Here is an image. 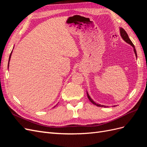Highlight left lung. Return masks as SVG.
I'll return each instance as SVG.
<instances>
[{
    "label": "left lung",
    "instance_id": "1",
    "mask_svg": "<svg viewBox=\"0 0 147 147\" xmlns=\"http://www.w3.org/2000/svg\"><path fill=\"white\" fill-rule=\"evenodd\" d=\"M119 30H120V34H121V37H122V38H123V39L125 41L126 43H127L129 44V45H131L133 47V48H134V53H135V55H136V57H137V52H136V50L135 47H134V44H133L132 42H131L130 38H129V36H128L127 34L126 33V31L124 30L123 28H119ZM87 92V96H88V97L89 100H90L91 101V102H92V103L93 104L96 105V106H97V107H108V106H105V105H100V104L96 103V102L91 98V97H90V96H89L88 92ZM115 105H114V107H115Z\"/></svg>",
    "mask_w": 147,
    "mask_h": 147
}]
</instances>
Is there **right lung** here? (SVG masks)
Here are the masks:
<instances>
[{
	"instance_id": "1",
	"label": "right lung",
	"mask_w": 147,
	"mask_h": 147,
	"mask_svg": "<svg viewBox=\"0 0 147 147\" xmlns=\"http://www.w3.org/2000/svg\"><path fill=\"white\" fill-rule=\"evenodd\" d=\"M11 53H12V51H11V53H10V57H9V60H8V67H9V62H10V58H11Z\"/></svg>"
}]
</instances>
